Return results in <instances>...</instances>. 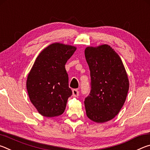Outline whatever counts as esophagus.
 Wrapping results in <instances>:
<instances>
[{
	"label": "esophagus",
	"instance_id": "esophagus-1",
	"mask_svg": "<svg viewBox=\"0 0 150 150\" xmlns=\"http://www.w3.org/2000/svg\"><path fill=\"white\" fill-rule=\"evenodd\" d=\"M72 93H73V96H78L79 95V91L77 89H73L72 91Z\"/></svg>",
	"mask_w": 150,
	"mask_h": 150
}]
</instances>
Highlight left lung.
Returning a JSON list of instances; mask_svg holds the SVG:
<instances>
[{
  "label": "left lung",
  "mask_w": 150,
  "mask_h": 150,
  "mask_svg": "<svg viewBox=\"0 0 150 150\" xmlns=\"http://www.w3.org/2000/svg\"><path fill=\"white\" fill-rule=\"evenodd\" d=\"M91 89L85 98L86 114L90 120L103 123L118 115L126 99L129 80L121 58L110 45L85 48Z\"/></svg>",
  "instance_id": "obj_1"
}]
</instances>
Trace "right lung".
I'll return each instance as SVG.
<instances>
[{
  "instance_id": "add662e5",
  "label": "right lung",
  "mask_w": 150,
  "mask_h": 150,
  "mask_svg": "<svg viewBox=\"0 0 150 150\" xmlns=\"http://www.w3.org/2000/svg\"><path fill=\"white\" fill-rule=\"evenodd\" d=\"M77 48L54 43L37 57L26 81L30 100L40 115L55 117L62 115L72 95L65 65Z\"/></svg>"
}]
</instances>
